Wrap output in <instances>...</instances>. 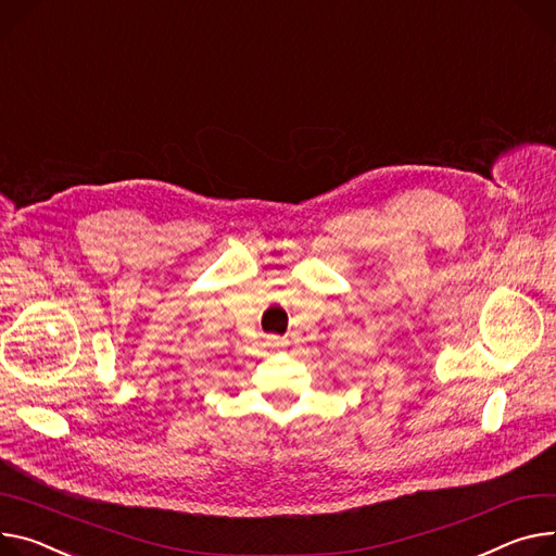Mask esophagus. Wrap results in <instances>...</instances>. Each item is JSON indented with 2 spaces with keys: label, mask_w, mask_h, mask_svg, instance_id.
Masks as SVG:
<instances>
[{
  "label": "esophagus",
  "mask_w": 556,
  "mask_h": 556,
  "mask_svg": "<svg viewBox=\"0 0 556 556\" xmlns=\"http://www.w3.org/2000/svg\"><path fill=\"white\" fill-rule=\"evenodd\" d=\"M271 343H274V345H278V340H271Z\"/></svg>",
  "instance_id": "obj_1"
}]
</instances>
